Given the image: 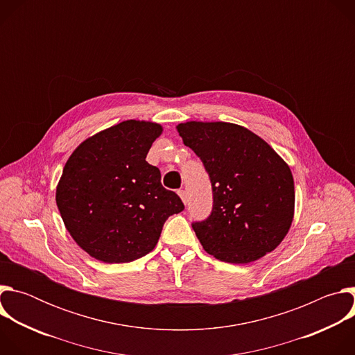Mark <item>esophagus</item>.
Masks as SVG:
<instances>
[{"instance_id": "1", "label": "esophagus", "mask_w": 355, "mask_h": 355, "mask_svg": "<svg viewBox=\"0 0 355 355\" xmlns=\"http://www.w3.org/2000/svg\"><path fill=\"white\" fill-rule=\"evenodd\" d=\"M178 195H180L181 200H182V202H184V204L187 205V192H185L184 189H178Z\"/></svg>"}]
</instances>
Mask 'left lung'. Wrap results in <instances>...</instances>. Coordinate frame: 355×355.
I'll return each mask as SVG.
<instances>
[{
    "mask_svg": "<svg viewBox=\"0 0 355 355\" xmlns=\"http://www.w3.org/2000/svg\"><path fill=\"white\" fill-rule=\"evenodd\" d=\"M177 130L212 184L211 216L192 223L204 250L230 264L252 263L275 250L293 220L289 166L266 140L236 123L191 121Z\"/></svg>",
    "mask_w": 355,
    "mask_h": 355,
    "instance_id": "1",
    "label": "left lung"
}]
</instances>
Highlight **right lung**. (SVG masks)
Segmentation results:
<instances>
[{
  "label": "right lung",
  "mask_w": 355,
  "mask_h": 355,
  "mask_svg": "<svg viewBox=\"0 0 355 355\" xmlns=\"http://www.w3.org/2000/svg\"><path fill=\"white\" fill-rule=\"evenodd\" d=\"M163 128L123 121L85 139L69 157L56 188L66 229L103 263L135 261L153 250L168 216L184 209L146 162Z\"/></svg>",
  "instance_id": "1"
}]
</instances>
